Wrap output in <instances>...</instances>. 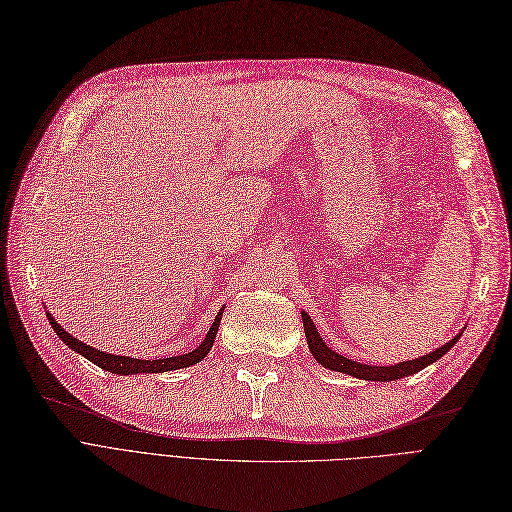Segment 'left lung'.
<instances>
[{
  "mask_svg": "<svg viewBox=\"0 0 512 512\" xmlns=\"http://www.w3.org/2000/svg\"><path fill=\"white\" fill-rule=\"evenodd\" d=\"M301 321H303V331H306V340H308V347H310V353L312 357L319 362L323 368H329V370H336V372H344V375H351L355 379H364V381H383V383H390V381H396V379H403V377H409V375H416V372H420L422 368L431 366L433 362H437L439 357H444L454 344L459 342L463 329L459 331L457 336H454L452 340H448L444 347H439L431 353H426L422 357H416V359H407V362H398L394 366H368V364H362V362H353V359L344 357L340 353H336L334 349H329L325 340L321 338L319 329H316V325L312 323V319L308 316V312H301Z\"/></svg>",
  "mask_w": 512,
  "mask_h": 512,
  "instance_id": "left-lung-1",
  "label": "left lung"
}]
</instances>
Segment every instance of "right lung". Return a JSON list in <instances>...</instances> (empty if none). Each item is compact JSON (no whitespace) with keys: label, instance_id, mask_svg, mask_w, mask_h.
Returning a JSON list of instances; mask_svg holds the SVG:
<instances>
[{"label":"right lung","instance_id":"right-lung-1","mask_svg":"<svg viewBox=\"0 0 512 512\" xmlns=\"http://www.w3.org/2000/svg\"><path fill=\"white\" fill-rule=\"evenodd\" d=\"M222 314H224V308L217 312L211 329L206 331L204 340L198 344L196 349L185 353V355H174V357H163V359H135V357H129V355H114V353H107V351H101V349H94V347H90V344L81 342L75 336L68 334V331L58 321H55L49 312H47V319H49V323L55 331V336H60L68 349H73L75 353L84 355L86 359H90L92 364H96L107 372H112V375L127 377V375H157V372L189 368L193 364L202 362V359L209 355V351L213 347L219 323H222Z\"/></svg>","mask_w":512,"mask_h":512}]
</instances>
